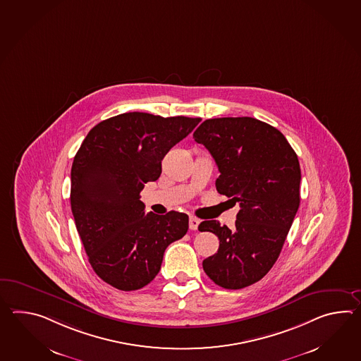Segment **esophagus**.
I'll return each instance as SVG.
<instances>
[{
    "label": "esophagus",
    "mask_w": 361,
    "mask_h": 361,
    "mask_svg": "<svg viewBox=\"0 0 361 361\" xmlns=\"http://www.w3.org/2000/svg\"><path fill=\"white\" fill-rule=\"evenodd\" d=\"M200 219H197V217L194 216H190V219H189V228H190L192 231H197V229H198V225H200Z\"/></svg>",
    "instance_id": "1"
}]
</instances>
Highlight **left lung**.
<instances>
[{"instance_id": "left-lung-1", "label": "left lung", "mask_w": 361, "mask_h": 361, "mask_svg": "<svg viewBox=\"0 0 361 361\" xmlns=\"http://www.w3.org/2000/svg\"><path fill=\"white\" fill-rule=\"evenodd\" d=\"M192 138L216 161L217 192L240 203L235 228L216 220L198 226L220 240L203 269L221 288H246L271 271L299 209L297 154L279 129L249 116L204 121Z\"/></svg>"}]
</instances>
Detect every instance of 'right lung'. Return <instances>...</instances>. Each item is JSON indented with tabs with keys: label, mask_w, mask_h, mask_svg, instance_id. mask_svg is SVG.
I'll use <instances>...</instances> for the list:
<instances>
[{
	"label": "right lung",
	"mask_w": 361,
	"mask_h": 361,
	"mask_svg": "<svg viewBox=\"0 0 361 361\" xmlns=\"http://www.w3.org/2000/svg\"><path fill=\"white\" fill-rule=\"evenodd\" d=\"M200 118L126 112L90 129L73 158L71 209L97 276L132 291L159 273L164 251L183 238L189 216L145 214L140 192L161 173L166 154Z\"/></svg>",
	"instance_id": "obj_1"
}]
</instances>
